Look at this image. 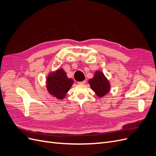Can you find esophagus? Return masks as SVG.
I'll use <instances>...</instances> for the list:
<instances>
[{"label":"esophagus","instance_id":"34e87169","mask_svg":"<svg viewBox=\"0 0 156 156\" xmlns=\"http://www.w3.org/2000/svg\"><path fill=\"white\" fill-rule=\"evenodd\" d=\"M86 81H81V82H78V84H85L86 83Z\"/></svg>","mask_w":156,"mask_h":156}]
</instances>
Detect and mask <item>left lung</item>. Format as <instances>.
I'll return each instance as SVG.
<instances>
[{"mask_svg": "<svg viewBox=\"0 0 156 156\" xmlns=\"http://www.w3.org/2000/svg\"><path fill=\"white\" fill-rule=\"evenodd\" d=\"M92 90L98 97H103L110 91V83L100 71H96L93 78L88 80Z\"/></svg>", "mask_w": 156, "mask_h": 156, "instance_id": "obj_1", "label": "left lung"}]
</instances>
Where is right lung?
I'll use <instances>...</instances> for the list:
<instances>
[{"label": "right lung", "instance_id": "obj_1", "mask_svg": "<svg viewBox=\"0 0 156 156\" xmlns=\"http://www.w3.org/2000/svg\"><path fill=\"white\" fill-rule=\"evenodd\" d=\"M73 84V80L67 77L62 68L51 72L46 80V87L51 96L58 100L64 99Z\"/></svg>", "mask_w": 156, "mask_h": 156}]
</instances>
